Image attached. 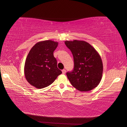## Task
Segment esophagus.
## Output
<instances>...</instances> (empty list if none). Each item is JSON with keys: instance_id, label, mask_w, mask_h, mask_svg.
<instances>
[{"instance_id": "34e87169", "label": "esophagus", "mask_w": 127, "mask_h": 127, "mask_svg": "<svg viewBox=\"0 0 127 127\" xmlns=\"http://www.w3.org/2000/svg\"><path fill=\"white\" fill-rule=\"evenodd\" d=\"M62 72H63V74H64L65 73H66V70H65V69H63V70H62Z\"/></svg>"}]
</instances>
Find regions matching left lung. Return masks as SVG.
I'll use <instances>...</instances> for the list:
<instances>
[{"label":"left lung","instance_id":"left-lung-1","mask_svg":"<svg viewBox=\"0 0 127 127\" xmlns=\"http://www.w3.org/2000/svg\"><path fill=\"white\" fill-rule=\"evenodd\" d=\"M64 43L74 57V69L66 74L72 86L81 92L90 91L97 87L103 74V63L99 53L84 41H66Z\"/></svg>","mask_w":127,"mask_h":127}]
</instances>
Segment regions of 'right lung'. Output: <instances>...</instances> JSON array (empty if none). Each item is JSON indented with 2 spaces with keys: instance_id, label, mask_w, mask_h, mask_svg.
I'll return each instance as SVG.
<instances>
[{
  "instance_id": "right-lung-1",
  "label": "right lung",
  "mask_w": 127,
  "mask_h": 127,
  "mask_svg": "<svg viewBox=\"0 0 127 127\" xmlns=\"http://www.w3.org/2000/svg\"><path fill=\"white\" fill-rule=\"evenodd\" d=\"M58 45V42L45 40L37 42L30 50L25 60L24 75L32 86L39 89L47 87L62 73L53 56Z\"/></svg>"
}]
</instances>
